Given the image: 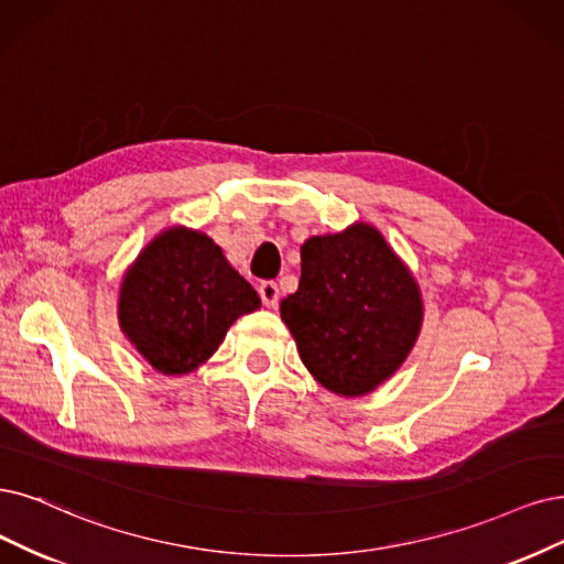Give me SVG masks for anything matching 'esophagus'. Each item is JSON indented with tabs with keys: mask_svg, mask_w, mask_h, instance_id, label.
I'll return each mask as SVG.
<instances>
[{
	"mask_svg": "<svg viewBox=\"0 0 564 564\" xmlns=\"http://www.w3.org/2000/svg\"><path fill=\"white\" fill-rule=\"evenodd\" d=\"M258 293H260V300H262L264 306L274 308L279 304V285L274 281H262L260 288H258Z\"/></svg>",
	"mask_w": 564,
	"mask_h": 564,
	"instance_id": "1",
	"label": "esophagus"
}]
</instances>
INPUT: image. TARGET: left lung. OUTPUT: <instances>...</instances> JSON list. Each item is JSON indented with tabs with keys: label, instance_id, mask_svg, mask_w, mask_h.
<instances>
[{
	"label": "left lung",
	"instance_id": "obj_1",
	"mask_svg": "<svg viewBox=\"0 0 564 564\" xmlns=\"http://www.w3.org/2000/svg\"><path fill=\"white\" fill-rule=\"evenodd\" d=\"M300 358L327 390L356 398L398 369L419 337V285L377 229L311 237L300 288L281 302Z\"/></svg>",
	"mask_w": 564,
	"mask_h": 564
}]
</instances>
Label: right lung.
I'll return each instance as SVG.
<instances>
[{
    "mask_svg": "<svg viewBox=\"0 0 564 564\" xmlns=\"http://www.w3.org/2000/svg\"><path fill=\"white\" fill-rule=\"evenodd\" d=\"M120 325L162 373H187L212 358L239 316L260 306L250 283L229 267L220 246L174 227L128 271Z\"/></svg>",
    "mask_w": 564,
    "mask_h": 564,
    "instance_id": "add662e5",
    "label": "right lung"
}]
</instances>
